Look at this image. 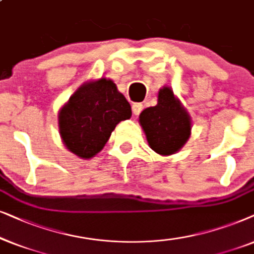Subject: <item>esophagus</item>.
Returning <instances> with one entry per match:
<instances>
[{"label":"esophagus","mask_w":254,"mask_h":254,"mask_svg":"<svg viewBox=\"0 0 254 254\" xmlns=\"http://www.w3.org/2000/svg\"><path fill=\"white\" fill-rule=\"evenodd\" d=\"M141 110H143V104L141 103H133L132 104V113L133 115H136L138 116L141 113Z\"/></svg>","instance_id":"1"}]
</instances>
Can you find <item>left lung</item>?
Returning <instances> with one entry per match:
<instances>
[{
  "label": "left lung",
  "mask_w": 254,
  "mask_h": 254,
  "mask_svg": "<svg viewBox=\"0 0 254 254\" xmlns=\"http://www.w3.org/2000/svg\"><path fill=\"white\" fill-rule=\"evenodd\" d=\"M147 143L160 155L180 151L191 133V118L174 95L171 87H162L158 93L157 106L146 108L139 115Z\"/></svg>",
  "instance_id": "8db88e82"
}]
</instances>
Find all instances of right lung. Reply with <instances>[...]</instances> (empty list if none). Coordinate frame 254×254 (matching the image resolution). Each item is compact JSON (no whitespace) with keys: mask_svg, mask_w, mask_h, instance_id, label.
I'll return each mask as SVG.
<instances>
[{"mask_svg":"<svg viewBox=\"0 0 254 254\" xmlns=\"http://www.w3.org/2000/svg\"><path fill=\"white\" fill-rule=\"evenodd\" d=\"M131 115L130 103L113 80L87 81L59 110L60 137L73 154L92 159L104 147L116 125Z\"/></svg>","mask_w":254,"mask_h":254,"instance_id":"obj_1","label":"right lung"}]
</instances>
